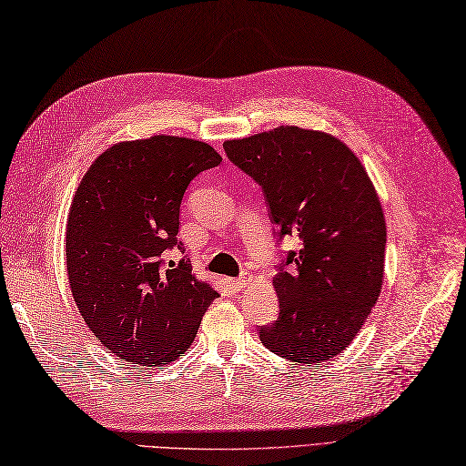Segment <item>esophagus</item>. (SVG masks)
Masks as SVG:
<instances>
[{
	"label": "esophagus",
	"mask_w": 466,
	"mask_h": 466,
	"mask_svg": "<svg viewBox=\"0 0 466 466\" xmlns=\"http://www.w3.org/2000/svg\"><path fill=\"white\" fill-rule=\"evenodd\" d=\"M248 280H251V279H248V275H243V277H239V279H231L229 282H231V285H233L235 289H245V287L248 285Z\"/></svg>",
	"instance_id": "1"
}]
</instances>
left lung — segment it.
<instances>
[{
	"label": "left lung",
	"instance_id": "8db88e82",
	"mask_svg": "<svg viewBox=\"0 0 466 466\" xmlns=\"http://www.w3.org/2000/svg\"><path fill=\"white\" fill-rule=\"evenodd\" d=\"M229 160L263 186L280 237L302 248L272 277L279 319L263 346L299 364H320L351 344L383 282V208L360 157L336 136L279 127L225 140Z\"/></svg>",
	"mask_w": 466,
	"mask_h": 466
}]
</instances>
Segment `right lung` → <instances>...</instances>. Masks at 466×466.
I'll return each instance as SVG.
<instances>
[{"mask_svg": "<svg viewBox=\"0 0 466 466\" xmlns=\"http://www.w3.org/2000/svg\"><path fill=\"white\" fill-rule=\"evenodd\" d=\"M219 164L206 142L157 134L110 146L75 191L65 241L69 287L88 330L124 361H176L219 297L189 260L164 263L177 245L189 181Z\"/></svg>", "mask_w": 466, "mask_h": 466, "instance_id": "1", "label": "right lung"}]
</instances>
